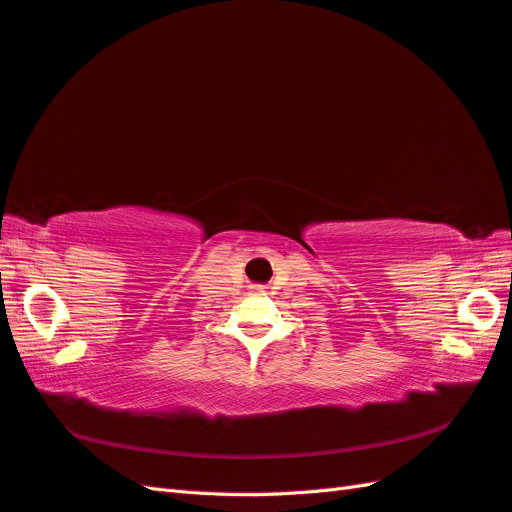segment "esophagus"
Listing matches in <instances>:
<instances>
[{
  "instance_id": "1",
  "label": "esophagus",
  "mask_w": 512,
  "mask_h": 512,
  "mask_svg": "<svg viewBox=\"0 0 512 512\" xmlns=\"http://www.w3.org/2000/svg\"><path fill=\"white\" fill-rule=\"evenodd\" d=\"M253 292H257V294H261V292H266V288H264V285H253V288H251Z\"/></svg>"
}]
</instances>
